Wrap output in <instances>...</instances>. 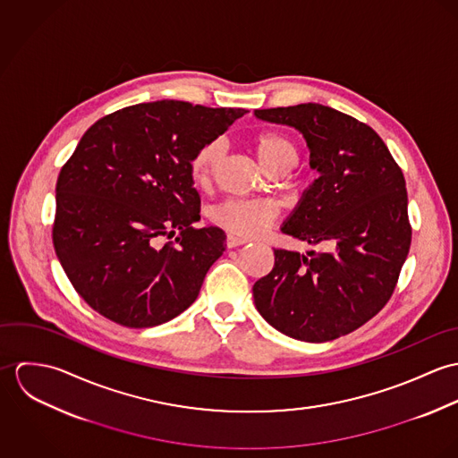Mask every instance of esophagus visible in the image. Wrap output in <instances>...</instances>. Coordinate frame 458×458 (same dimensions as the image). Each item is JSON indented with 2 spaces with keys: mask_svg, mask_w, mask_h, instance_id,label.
Listing matches in <instances>:
<instances>
[{
  "mask_svg": "<svg viewBox=\"0 0 458 458\" xmlns=\"http://www.w3.org/2000/svg\"><path fill=\"white\" fill-rule=\"evenodd\" d=\"M247 243V240H243V238H238V236H234V234H227V240H225V245H227V249H236V247H240V245H245Z\"/></svg>",
  "mask_w": 458,
  "mask_h": 458,
  "instance_id": "esophagus-1",
  "label": "esophagus"
}]
</instances>
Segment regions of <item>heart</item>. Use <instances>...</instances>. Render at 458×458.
Masks as SVG:
<instances>
[{
  "mask_svg": "<svg viewBox=\"0 0 458 458\" xmlns=\"http://www.w3.org/2000/svg\"><path fill=\"white\" fill-rule=\"evenodd\" d=\"M256 153L266 171L293 167L298 157L293 140L276 131H264L256 139ZM222 157V140H209L197 149L191 162V174L197 185L204 187L213 180ZM275 216V206L261 199H229L211 209V220L216 225L242 238L259 236L273 224Z\"/></svg>",
  "mask_w": 458,
  "mask_h": 458,
  "instance_id": "b5f03b06",
  "label": "heart"
}]
</instances>
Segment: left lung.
<instances>
[{
    "label": "left lung",
    "mask_w": 458,
    "mask_h": 458,
    "mask_svg": "<svg viewBox=\"0 0 458 458\" xmlns=\"http://www.w3.org/2000/svg\"><path fill=\"white\" fill-rule=\"evenodd\" d=\"M256 118L300 131L318 178L280 231L333 252L275 249L254 303L280 333L329 342L370 321L390 300L411 247L405 180L369 125L321 104L259 109Z\"/></svg>",
    "instance_id": "left-lung-1"
}]
</instances>
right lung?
I'll use <instances>...</instances> for the list:
<instances>
[{"mask_svg":"<svg viewBox=\"0 0 458 458\" xmlns=\"http://www.w3.org/2000/svg\"><path fill=\"white\" fill-rule=\"evenodd\" d=\"M245 109L158 100L89 127L56 183L53 243L68 280L104 318L167 323L194 301L225 233L200 218L191 162ZM179 236L162 248V235Z\"/></svg>","mask_w":458,"mask_h":458,"instance_id":"right-lung-1","label":"right lung"}]
</instances>
